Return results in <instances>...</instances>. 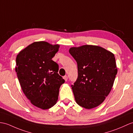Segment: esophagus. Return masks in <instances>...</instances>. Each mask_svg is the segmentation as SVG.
<instances>
[{
    "instance_id": "34e87169",
    "label": "esophagus",
    "mask_w": 133,
    "mask_h": 133,
    "mask_svg": "<svg viewBox=\"0 0 133 133\" xmlns=\"http://www.w3.org/2000/svg\"><path fill=\"white\" fill-rule=\"evenodd\" d=\"M63 79H64V81H65L66 82L67 81V79H68V77L67 75H65L64 76H63Z\"/></svg>"
}]
</instances>
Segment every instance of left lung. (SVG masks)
<instances>
[{
    "label": "left lung",
    "mask_w": 133,
    "mask_h": 133,
    "mask_svg": "<svg viewBox=\"0 0 133 133\" xmlns=\"http://www.w3.org/2000/svg\"><path fill=\"white\" fill-rule=\"evenodd\" d=\"M69 52L78 64V77L72 85L76 103L87 109L98 107L113 87L117 73L115 55L90 45L72 47Z\"/></svg>",
    "instance_id": "obj_1"
}]
</instances>
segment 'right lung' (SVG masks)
<instances>
[{"instance_id":"obj_1","label":"right lung","mask_w":133,"mask_h":133,"mask_svg":"<svg viewBox=\"0 0 133 133\" xmlns=\"http://www.w3.org/2000/svg\"><path fill=\"white\" fill-rule=\"evenodd\" d=\"M59 47L46 41L35 42L16 57L15 71L24 94L34 106L43 110L57 103L60 87L64 83L58 74V64L51 60Z\"/></svg>"}]
</instances>
